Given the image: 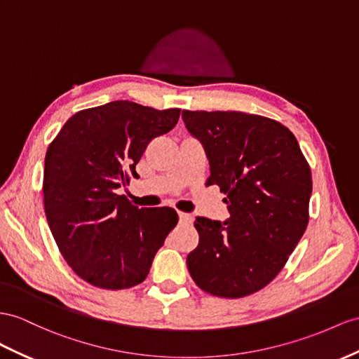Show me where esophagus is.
Here are the masks:
<instances>
[{
  "label": "esophagus",
  "instance_id": "esophagus-1",
  "mask_svg": "<svg viewBox=\"0 0 359 359\" xmlns=\"http://www.w3.org/2000/svg\"><path fill=\"white\" fill-rule=\"evenodd\" d=\"M179 218H180V223L183 224H189L192 223V215L187 214V212H179Z\"/></svg>",
  "mask_w": 359,
  "mask_h": 359
}]
</instances>
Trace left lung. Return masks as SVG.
<instances>
[{
  "instance_id": "obj_1",
  "label": "left lung",
  "mask_w": 359,
  "mask_h": 359,
  "mask_svg": "<svg viewBox=\"0 0 359 359\" xmlns=\"http://www.w3.org/2000/svg\"><path fill=\"white\" fill-rule=\"evenodd\" d=\"M182 118L206 151L208 185L227 194L231 214L223 223L196 218L189 274L212 296H250L279 274L306 231L309 165L296 136L274 119L219 110H183Z\"/></svg>"
}]
</instances>
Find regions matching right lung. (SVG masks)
Instances as JSON below:
<instances>
[{
	"instance_id": "add662e5",
	"label": "right lung",
	"mask_w": 359,
	"mask_h": 359,
	"mask_svg": "<svg viewBox=\"0 0 359 359\" xmlns=\"http://www.w3.org/2000/svg\"><path fill=\"white\" fill-rule=\"evenodd\" d=\"M180 109L127 100L72 115L45 156L43 205L51 233L77 276L104 290L145 280L154 255L176 227L172 208H137L116 189L137 177L154 137L177 124Z\"/></svg>"
}]
</instances>
